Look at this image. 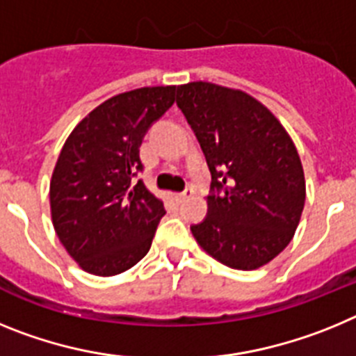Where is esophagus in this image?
I'll use <instances>...</instances> for the list:
<instances>
[{
    "mask_svg": "<svg viewBox=\"0 0 356 356\" xmlns=\"http://www.w3.org/2000/svg\"><path fill=\"white\" fill-rule=\"evenodd\" d=\"M194 194V191L193 188H185L184 193H178V194H175V197H176V201H185V200H188V197L193 196Z\"/></svg>",
    "mask_w": 356,
    "mask_h": 356,
    "instance_id": "34e87169",
    "label": "esophagus"
}]
</instances>
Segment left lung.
Listing matches in <instances>:
<instances>
[{"label":"left lung","instance_id":"left-lung-1","mask_svg":"<svg viewBox=\"0 0 356 356\" xmlns=\"http://www.w3.org/2000/svg\"><path fill=\"white\" fill-rule=\"evenodd\" d=\"M209 163V212L191 226L203 250L250 271L287 248L305 207V175L278 119L250 94L209 81L176 89Z\"/></svg>","mask_w":356,"mask_h":356}]
</instances>
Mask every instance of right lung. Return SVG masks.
Wrapping results in <instances>:
<instances>
[{"mask_svg":"<svg viewBox=\"0 0 356 356\" xmlns=\"http://www.w3.org/2000/svg\"><path fill=\"white\" fill-rule=\"evenodd\" d=\"M175 85L110 97L65 140L49 185L55 232L83 271L114 276L149 251L163 203L137 175L144 135L175 103Z\"/></svg>","mask_w":356,"mask_h":356,"instance_id":"obj_1","label":"right lung"}]
</instances>
